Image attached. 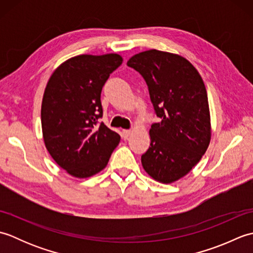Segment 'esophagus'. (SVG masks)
Listing matches in <instances>:
<instances>
[{
    "label": "esophagus",
    "instance_id": "esophagus-1",
    "mask_svg": "<svg viewBox=\"0 0 253 253\" xmlns=\"http://www.w3.org/2000/svg\"><path fill=\"white\" fill-rule=\"evenodd\" d=\"M131 133V131L129 129H123L122 130V137L124 139H127L128 137H129V135Z\"/></svg>",
    "mask_w": 253,
    "mask_h": 253
}]
</instances>
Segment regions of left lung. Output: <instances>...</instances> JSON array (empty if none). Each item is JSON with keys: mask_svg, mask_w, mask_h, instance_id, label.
Instances as JSON below:
<instances>
[{"mask_svg": "<svg viewBox=\"0 0 253 253\" xmlns=\"http://www.w3.org/2000/svg\"><path fill=\"white\" fill-rule=\"evenodd\" d=\"M127 65L143 77L161 120L151 125L143 169L158 181L178 180L201 160L211 139L206 85L190 62L171 53L141 52Z\"/></svg>", "mask_w": 253, "mask_h": 253, "instance_id": "8db88e82", "label": "left lung"}]
</instances>
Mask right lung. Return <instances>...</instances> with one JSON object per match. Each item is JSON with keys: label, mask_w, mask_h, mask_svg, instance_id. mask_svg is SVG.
Returning <instances> with one entry per match:
<instances>
[{"label": "right lung", "mask_w": 253, "mask_h": 253, "mask_svg": "<svg viewBox=\"0 0 253 253\" xmlns=\"http://www.w3.org/2000/svg\"><path fill=\"white\" fill-rule=\"evenodd\" d=\"M122 63L118 54L78 55L58 66L47 82L41 106L44 143L72 176L99 173L120 143V135L99 120L102 88Z\"/></svg>", "instance_id": "add662e5"}]
</instances>
